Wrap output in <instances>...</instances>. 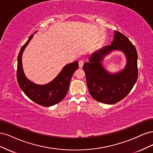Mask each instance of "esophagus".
<instances>
[{
	"instance_id": "1",
	"label": "esophagus",
	"mask_w": 153,
	"mask_h": 153,
	"mask_svg": "<svg viewBox=\"0 0 153 153\" xmlns=\"http://www.w3.org/2000/svg\"><path fill=\"white\" fill-rule=\"evenodd\" d=\"M78 63H79V68H82L83 67V65H84V61H83V60H80L79 62H78Z\"/></svg>"
}]
</instances>
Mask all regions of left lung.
I'll use <instances>...</instances> for the list:
<instances>
[{
  "label": "left lung",
  "instance_id": "1",
  "mask_svg": "<svg viewBox=\"0 0 153 153\" xmlns=\"http://www.w3.org/2000/svg\"><path fill=\"white\" fill-rule=\"evenodd\" d=\"M111 45L105 47L91 55L83 69L89 93L95 100L105 104H114L126 97L138 78L136 48L127 37L115 30ZM119 50L127 57V65L122 71L111 74L103 68V58L112 51Z\"/></svg>",
  "mask_w": 153,
  "mask_h": 153
}]
</instances>
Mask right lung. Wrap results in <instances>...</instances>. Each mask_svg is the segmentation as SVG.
Returning a JSON list of instances; mask_svg holds the SVG:
<instances>
[{
    "mask_svg": "<svg viewBox=\"0 0 153 153\" xmlns=\"http://www.w3.org/2000/svg\"><path fill=\"white\" fill-rule=\"evenodd\" d=\"M32 34L27 42L22 46L18 56L17 81L25 94L36 103L43 106H50L59 103L66 96L71 77L78 68V62L67 64L54 79L47 84L38 85L26 78L23 70L22 54L27 45L33 37Z\"/></svg>",
    "mask_w": 153,
    "mask_h": 153,
    "instance_id": "1",
    "label": "right lung"
}]
</instances>
